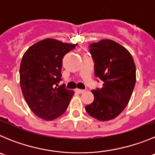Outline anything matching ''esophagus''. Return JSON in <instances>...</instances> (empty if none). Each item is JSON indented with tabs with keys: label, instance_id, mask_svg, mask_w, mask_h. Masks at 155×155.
Instances as JSON below:
<instances>
[{
	"label": "esophagus",
	"instance_id": "1",
	"mask_svg": "<svg viewBox=\"0 0 155 155\" xmlns=\"http://www.w3.org/2000/svg\"><path fill=\"white\" fill-rule=\"evenodd\" d=\"M75 92H77V93H84V92H85V90H81V89H76Z\"/></svg>",
	"mask_w": 155,
	"mask_h": 155
}]
</instances>
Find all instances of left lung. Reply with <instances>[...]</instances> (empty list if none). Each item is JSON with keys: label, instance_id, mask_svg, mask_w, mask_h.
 <instances>
[{"label": "left lung", "instance_id": "left-lung-1", "mask_svg": "<svg viewBox=\"0 0 155 155\" xmlns=\"http://www.w3.org/2000/svg\"><path fill=\"white\" fill-rule=\"evenodd\" d=\"M89 47L95 76L103 84L92 90L94 100L85 109L100 121L112 120L129 102L136 84V65L130 52L115 41L102 40Z\"/></svg>", "mask_w": 155, "mask_h": 155}]
</instances>
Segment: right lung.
Listing matches in <instances>:
<instances>
[{
  "label": "right lung",
  "mask_w": 155,
  "mask_h": 155,
  "mask_svg": "<svg viewBox=\"0 0 155 155\" xmlns=\"http://www.w3.org/2000/svg\"><path fill=\"white\" fill-rule=\"evenodd\" d=\"M77 44L45 39L29 47L19 68L20 86L32 112L45 120H53L66 111L74 91L59 86L62 81L64 56Z\"/></svg>",
  "instance_id": "add662e5"
}]
</instances>
